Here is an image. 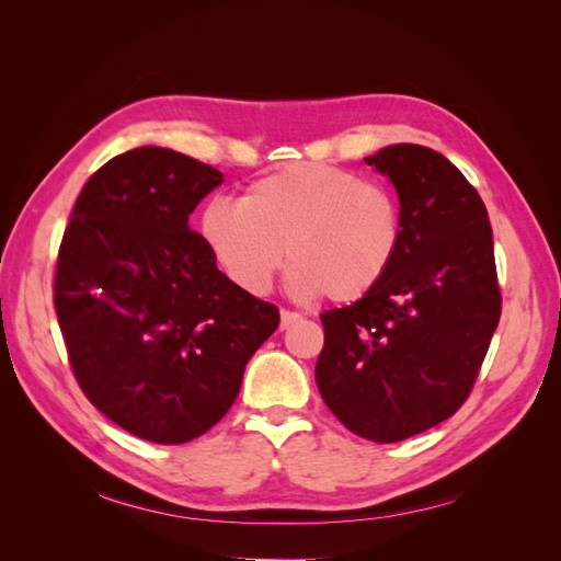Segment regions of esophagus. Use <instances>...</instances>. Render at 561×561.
Returning a JSON list of instances; mask_svg holds the SVG:
<instances>
[{"mask_svg": "<svg viewBox=\"0 0 561 561\" xmlns=\"http://www.w3.org/2000/svg\"><path fill=\"white\" fill-rule=\"evenodd\" d=\"M297 320H301V316L297 311H280V330H287L290 325H295Z\"/></svg>", "mask_w": 561, "mask_h": 561, "instance_id": "obj_1", "label": "esophagus"}]
</instances>
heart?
<instances>
[{
    "mask_svg": "<svg viewBox=\"0 0 561 561\" xmlns=\"http://www.w3.org/2000/svg\"><path fill=\"white\" fill-rule=\"evenodd\" d=\"M201 239L227 278L264 295L287 257L299 299L348 304L377 290L402 248V210L379 182L322 163H295L252 182L241 201L210 198Z\"/></svg>",
    "mask_w": 561,
    "mask_h": 561,
    "instance_id": "obj_1",
    "label": "heart"
}]
</instances>
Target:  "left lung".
<instances>
[{
	"instance_id": "1",
	"label": "left lung",
	"mask_w": 561,
	"mask_h": 561,
	"mask_svg": "<svg viewBox=\"0 0 561 561\" xmlns=\"http://www.w3.org/2000/svg\"><path fill=\"white\" fill-rule=\"evenodd\" d=\"M393 182L402 248L377 290L320 313L316 383L330 412L371 443H400L470 396L501 318L486 208L463 173L421 145L365 159Z\"/></svg>"
}]
</instances>
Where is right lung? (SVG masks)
Wrapping results in <instances>:
<instances>
[{
	"instance_id": "right-lung-1",
	"label": "right lung",
	"mask_w": 561,
	"mask_h": 561,
	"mask_svg": "<svg viewBox=\"0 0 561 561\" xmlns=\"http://www.w3.org/2000/svg\"><path fill=\"white\" fill-rule=\"evenodd\" d=\"M217 184V168L180 151L130 149L83 184L58 252L54 304L83 396L157 445L210 431L280 322L190 229Z\"/></svg>"
}]
</instances>
